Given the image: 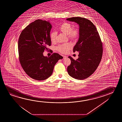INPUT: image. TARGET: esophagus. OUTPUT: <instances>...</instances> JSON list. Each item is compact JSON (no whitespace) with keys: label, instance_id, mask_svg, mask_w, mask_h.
<instances>
[{"label":"esophagus","instance_id":"34e87169","mask_svg":"<svg viewBox=\"0 0 122 122\" xmlns=\"http://www.w3.org/2000/svg\"><path fill=\"white\" fill-rule=\"evenodd\" d=\"M63 58L64 59L65 58H66V57H67V56H65V55H64V56H63Z\"/></svg>","mask_w":122,"mask_h":122}]
</instances>
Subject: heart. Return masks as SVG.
<instances>
[{"label":"heart","mask_w":122,"mask_h":122,"mask_svg":"<svg viewBox=\"0 0 122 122\" xmlns=\"http://www.w3.org/2000/svg\"><path fill=\"white\" fill-rule=\"evenodd\" d=\"M60 32L67 35L69 39L73 41L77 40L79 36V31L77 28L73 29V26L70 23L64 22L59 27ZM57 34L56 32L53 31L50 34V40L51 42L54 43L56 41ZM72 47L71 44L70 43H66L61 44L57 48V51L62 54L67 53L68 51Z\"/></svg>","instance_id":"1"}]
</instances>
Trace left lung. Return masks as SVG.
<instances>
[{
  "label": "left lung",
  "mask_w": 122,
  "mask_h": 122,
  "mask_svg": "<svg viewBox=\"0 0 122 122\" xmlns=\"http://www.w3.org/2000/svg\"><path fill=\"white\" fill-rule=\"evenodd\" d=\"M66 20L75 22L79 26V39L73 48V52H79L78 58L74 60L68 57L71 64L67 67V72L72 78L83 80L95 71L101 61L103 52L101 40L91 21L80 17Z\"/></svg>",
  "instance_id": "8db88e82"
}]
</instances>
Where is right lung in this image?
Instances as JSON below:
<instances>
[{
  "instance_id": "add662e5",
  "label": "right lung",
  "mask_w": 122,
  "mask_h": 122,
  "mask_svg": "<svg viewBox=\"0 0 122 122\" xmlns=\"http://www.w3.org/2000/svg\"><path fill=\"white\" fill-rule=\"evenodd\" d=\"M49 21L37 20L30 23L21 33L19 39V57L26 74L36 80H44L52 75L55 65L63 57L57 53L50 57L43 55L51 45Z\"/></svg>"
}]
</instances>
